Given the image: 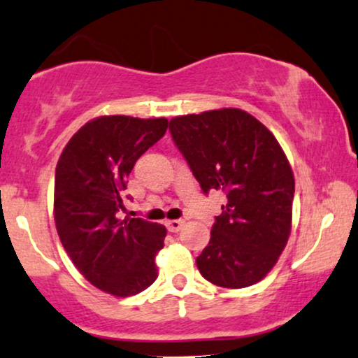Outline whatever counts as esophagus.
I'll return each mask as SVG.
<instances>
[{"label":"esophagus","mask_w":358,"mask_h":358,"mask_svg":"<svg viewBox=\"0 0 358 358\" xmlns=\"http://www.w3.org/2000/svg\"><path fill=\"white\" fill-rule=\"evenodd\" d=\"M166 228H169L170 233H178L180 229H182V226L185 224L183 220H170L166 221Z\"/></svg>","instance_id":"1"}]
</instances>
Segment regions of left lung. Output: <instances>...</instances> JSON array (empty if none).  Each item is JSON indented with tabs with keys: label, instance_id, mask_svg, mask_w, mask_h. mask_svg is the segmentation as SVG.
<instances>
[{
	"label": "left lung",
	"instance_id": "left-lung-1",
	"mask_svg": "<svg viewBox=\"0 0 358 358\" xmlns=\"http://www.w3.org/2000/svg\"><path fill=\"white\" fill-rule=\"evenodd\" d=\"M170 134L203 193L228 198L196 257L201 275L228 289L259 282L291 234L294 175L278 140L239 108L175 117Z\"/></svg>",
	"mask_w": 358,
	"mask_h": 358
}]
</instances>
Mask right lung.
I'll return each mask as SVG.
<instances>
[{"label":"right lung","mask_w":358,"mask_h":358,"mask_svg":"<svg viewBox=\"0 0 358 358\" xmlns=\"http://www.w3.org/2000/svg\"><path fill=\"white\" fill-rule=\"evenodd\" d=\"M165 117L103 115L72 135L56 166L54 220L59 239L79 273L117 297L135 296L157 279L165 226L117 220L122 189L135 162L164 137Z\"/></svg>","instance_id":"1"}]
</instances>
